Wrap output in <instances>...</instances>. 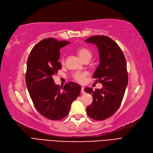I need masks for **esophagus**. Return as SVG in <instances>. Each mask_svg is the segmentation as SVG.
Returning a JSON list of instances; mask_svg holds the SVG:
<instances>
[{
	"label": "esophagus",
	"mask_w": 153,
	"mask_h": 153,
	"mask_svg": "<svg viewBox=\"0 0 153 153\" xmlns=\"http://www.w3.org/2000/svg\"><path fill=\"white\" fill-rule=\"evenodd\" d=\"M81 93H82V94H84V93H85L84 88H81Z\"/></svg>",
	"instance_id": "esophagus-1"
}]
</instances>
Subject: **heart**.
I'll return each mask as SVG.
<instances>
[{
    "instance_id": "b5f03b06",
    "label": "heart",
    "mask_w": 153,
    "mask_h": 153,
    "mask_svg": "<svg viewBox=\"0 0 153 153\" xmlns=\"http://www.w3.org/2000/svg\"><path fill=\"white\" fill-rule=\"evenodd\" d=\"M77 54L79 56L81 57V59L83 61L85 60H90L92 57V53L88 48H81L77 50ZM60 62L62 64H64L65 62V59L64 57L61 58ZM88 72L84 71V72H76L74 74H73V79L74 80L80 84H83L85 81V77L88 76Z\"/></svg>"
}]
</instances>
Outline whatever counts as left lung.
<instances>
[{"label": "left lung", "instance_id": "1", "mask_svg": "<svg viewBox=\"0 0 153 153\" xmlns=\"http://www.w3.org/2000/svg\"><path fill=\"white\" fill-rule=\"evenodd\" d=\"M85 42L94 44L98 48L100 64L93 77L96 82L103 85L95 91L89 88L84 89L93 97L86 111L91 118L102 121L113 115L120 107L128 82L126 61L117 44L108 36H92Z\"/></svg>", "mask_w": 153, "mask_h": 153}]
</instances>
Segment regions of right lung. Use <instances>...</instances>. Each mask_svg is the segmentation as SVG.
Returning <instances> with one entry per match:
<instances>
[{
    "mask_svg": "<svg viewBox=\"0 0 153 153\" xmlns=\"http://www.w3.org/2000/svg\"><path fill=\"white\" fill-rule=\"evenodd\" d=\"M70 42L44 39L32 48L27 62L25 82L37 111L51 120H60L69 114L71 104L80 94L81 85L71 82L60 87L53 77L61 69L60 50Z\"/></svg>",
    "mask_w": 153,
    "mask_h": 153,
    "instance_id": "1",
    "label": "right lung"
}]
</instances>
